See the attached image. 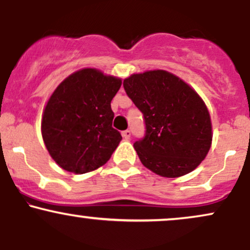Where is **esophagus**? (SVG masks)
Returning a JSON list of instances; mask_svg holds the SVG:
<instances>
[{
	"label": "esophagus",
	"instance_id": "obj_1",
	"mask_svg": "<svg viewBox=\"0 0 250 250\" xmlns=\"http://www.w3.org/2000/svg\"><path fill=\"white\" fill-rule=\"evenodd\" d=\"M130 135H131V131L129 130V129H127V130H125V131H122V136L125 137V140H128L129 137H130Z\"/></svg>",
	"mask_w": 250,
	"mask_h": 250
}]
</instances>
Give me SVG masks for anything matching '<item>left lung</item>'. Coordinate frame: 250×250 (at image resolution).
<instances>
[{"mask_svg":"<svg viewBox=\"0 0 250 250\" xmlns=\"http://www.w3.org/2000/svg\"><path fill=\"white\" fill-rule=\"evenodd\" d=\"M123 87L145 120V136L134 143L142 165L163 177L193 171L213 137L209 111L196 91L166 70L134 74Z\"/></svg>","mask_w":250,"mask_h":250,"instance_id":"8db88e82","label":"left lung"}]
</instances>
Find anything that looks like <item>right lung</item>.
Returning <instances> with one entry per match:
<instances>
[{
    "label": "right lung",
    "mask_w": 250,
    "mask_h": 250,
    "mask_svg": "<svg viewBox=\"0 0 250 250\" xmlns=\"http://www.w3.org/2000/svg\"><path fill=\"white\" fill-rule=\"evenodd\" d=\"M121 79L85 68L60 83L45 105L42 137L54 161L74 174L107 163L122 140L113 128L110 102Z\"/></svg>",
    "instance_id": "1"
}]
</instances>
